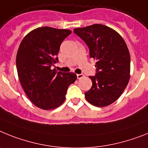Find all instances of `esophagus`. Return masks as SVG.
I'll return each instance as SVG.
<instances>
[{
  "label": "esophagus",
  "mask_w": 148,
  "mask_h": 148,
  "mask_svg": "<svg viewBox=\"0 0 148 148\" xmlns=\"http://www.w3.org/2000/svg\"><path fill=\"white\" fill-rule=\"evenodd\" d=\"M77 79H81V78L83 77V74H77Z\"/></svg>",
  "instance_id": "obj_1"
}]
</instances>
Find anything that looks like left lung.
Instances as JSON below:
<instances>
[{
    "label": "left lung",
    "mask_w": 148,
    "mask_h": 148,
    "mask_svg": "<svg viewBox=\"0 0 148 148\" xmlns=\"http://www.w3.org/2000/svg\"><path fill=\"white\" fill-rule=\"evenodd\" d=\"M74 33L86 42L91 58L96 60V75L89 77L92 88L85 93L88 103L97 107L119 98L130 77V56L124 38L103 24L75 28Z\"/></svg>",
    "instance_id": "8db88e82"
}]
</instances>
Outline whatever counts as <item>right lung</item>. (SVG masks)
Listing matches in <instances>:
<instances>
[{
	"label": "right lung",
	"mask_w": 148,
	"mask_h": 148,
	"mask_svg": "<svg viewBox=\"0 0 148 148\" xmlns=\"http://www.w3.org/2000/svg\"><path fill=\"white\" fill-rule=\"evenodd\" d=\"M71 33L69 29L36 28L24 36L18 50L16 67L21 85L30 101L42 110L62 104L67 89L77 79L74 73L51 69L58 62L60 45Z\"/></svg>",
	"instance_id": "right-lung-1"
}]
</instances>
